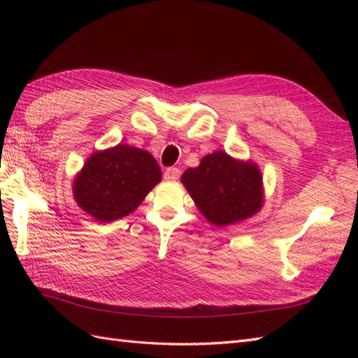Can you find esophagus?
Here are the masks:
<instances>
[{
    "instance_id": "obj_1",
    "label": "esophagus",
    "mask_w": 358,
    "mask_h": 358,
    "mask_svg": "<svg viewBox=\"0 0 358 358\" xmlns=\"http://www.w3.org/2000/svg\"><path fill=\"white\" fill-rule=\"evenodd\" d=\"M180 176V170L178 167H169L164 171V179L167 180H176Z\"/></svg>"
}]
</instances>
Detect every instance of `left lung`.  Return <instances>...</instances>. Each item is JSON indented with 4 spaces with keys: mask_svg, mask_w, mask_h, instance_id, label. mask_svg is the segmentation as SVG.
I'll use <instances>...</instances> for the list:
<instances>
[{
    "mask_svg": "<svg viewBox=\"0 0 358 358\" xmlns=\"http://www.w3.org/2000/svg\"><path fill=\"white\" fill-rule=\"evenodd\" d=\"M182 183L206 220L218 227L249 218L263 203L258 167L220 150L203 157L199 167L183 173Z\"/></svg>",
    "mask_w": 358,
    "mask_h": 358,
    "instance_id": "1",
    "label": "left lung"
}]
</instances>
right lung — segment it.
<instances>
[{
    "instance_id": "add662e5",
    "label": "right lung",
    "mask_w": 358,
    "mask_h": 358,
    "mask_svg": "<svg viewBox=\"0 0 358 358\" xmlns=\"http://www.w3.org/2000/svg\"><path fill=\"white\" fill-rule=\"evenodd\" d=\"M161 178L158 162L149 152L117 145L86 161L74 179L73 192L86 213L112 222L134 212Z\"/></svg>"
}]
</instances>
